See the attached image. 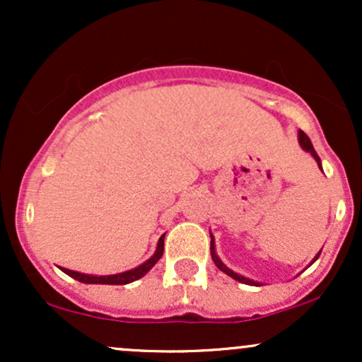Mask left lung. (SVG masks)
<instances>
[{
	"label": "left lung",
	"instance_id": "obj_1",
	"mask_svg": "<svg viewBox=\"0 0 362 362\" xmlns=\"http://www.w3.org/2000/svg\"><path fill=\"white\" fill-rule=\"evenodd\" d=\"M298 134H300V144H301V148L305 149V151L311 153V156H313L315 160H317L318 167L322 168V161H320V156L317 155V151H315L313 144H311V141H310L308 136H306L305 132H303V131L298 132ZM211 257H213V260H214L216 267H218L219 271H223L224 274H228V276L233 277V279H236L238 282H243V284H248V286H259V282H255V281H252V279H247V277H243V276H240V274H236V272H233V271H230V269H228L226 265H224L223 262L219 260V257L216 255V252H214V240H213V235H211ZM318 257H320V253H318L317 257H315V260H317Z\"/></svg>",
	"mask_w": 362,
	"mask_h": 362
}]
</instances>
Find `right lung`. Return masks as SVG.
I'll use <instances>...</instances> for the list:
<instances>
[{
  "label": "right lung",
  "mask_w": 362,
  "mask_h": 362,
  "mask_svg": "<svg viewBox=\"0 0 362 362\" xmlns=\"http://www.w3.org/2000/svg\"><path fill=\"white\" fill-rule=\"evenodd\" d=\"M163 240H165V235H161L160 242H158L155 255H153L149 260L144 262L143 265H139V267L132 269V271H127V272H122V274H115V276H88V274L74 272V271H69V269H64V267H61V271L64 274H68V276L73 277V279L85 282V284H117V286L129 284V282H132V281L139 279V277H143L144 274H146L149 269H151L153 265H155L156 262L161 259V255H163V250H165Z\"/></svg>",
  "instance_id": "obj_1"
}]
</instances>
